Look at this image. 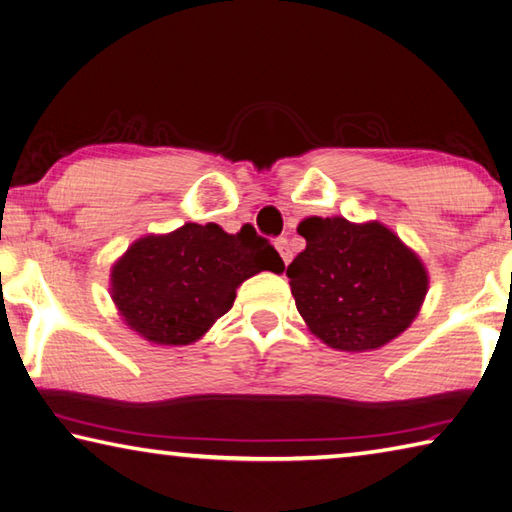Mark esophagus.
Listing matches in <instances>:
<instances>
[{"instance_id": "34e87169", "label": "esophagus", "mask_w": 512, "mask_h": 512, "mask_svg": "<svg viewBox=\"0 0 512 512\" xmlns=\"http://www.w3.org/2000/svg\"><path fill=\"white\" fill-rule=\"evenodd\" d=\"M275 248L280 250V255H282V259H284V264L291 262V257H293V250H291V246H288V239H286V237L275 239Z\"/></svg>"}]
</instances>
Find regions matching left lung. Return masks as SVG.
Masks as SVG:
<instances>
[{
    "mask_svg": "<svg viewBox=\"0 0 512 512\" xmlns=\"http://www.w3.org/2000/svg\"><path fill=\"white\" fill-rule=\"evenodd\" d=\"M306 248L286 268L297 311L324 345L369 351L401 336L421 311L427 271L378 221L309 217Z\"/></svg>",
    "mask_w": 512,
    "mask_h": 512,
    "instance_id": "1",
    "label": "left lung"
}]
</instances>
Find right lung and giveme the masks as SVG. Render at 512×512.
Wrapping results in <instances>:
<instances>
[{"mask_svg": "<svg viewBox=\"0 0 512 512\" xmlns=\"http://www.w3.org/2000/svg\"><path fill=\"white\" fill-rule=\"evenodd\" d=\"M262 271L282 273L284 262L253 226L228 235L217 224H185L127 248L111 268V300L138 336L181 347L228 313L241 282Z\"/></svg>", "mask_w": 512, "mask_h": 512, "instance_id": "obj_1", "label": "right lung"}]
</instances>
